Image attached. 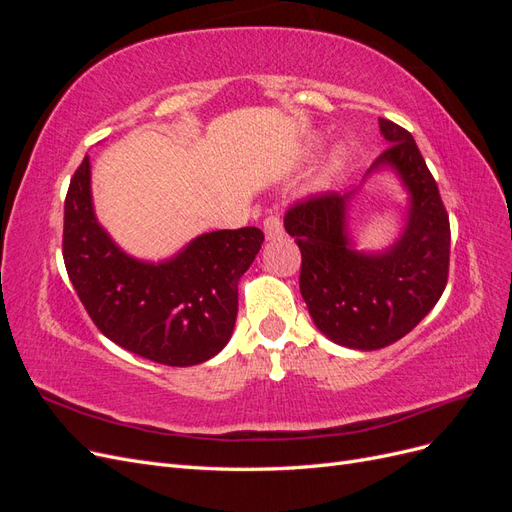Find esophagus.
Instances as JSON below:
<instances>
[{"instance_id": "obj_1", "label": "esophagus", "mask_w": 512, "mask_h": 512, "mask_svg": "<svg viewBox=\"0 0 512 512\" xmlns=\"http://www.w3.org/2000/svg\"><path fill=\"white\" fill-rule=\"evenodd\" d=\"M262 230H265V237L267 241H273L277 237H282L284 232V226H282V220L277 218V215H269V218L262 222Z\"/></svg>"}]
</instances>
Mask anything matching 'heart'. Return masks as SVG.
I'll list each match as a JSON object with an SVG mask.
<instances>
[{
    "label": "heart",
    "instance_id": "1",
    "mask_svg": "<svg viewBox=\"0 0 512 512\" xmlns=\"http://www.w3.org/2000/svg\"><path fill=\"white\" fill-rule=\"evenodd\" d=\"M344 166H346V151H344V149H333V153L329 156L327 164L322 166L320 181H322V183H331L339 173H342Z\"/></svg>",
    "mask_w": 512,
    "mask_h": 512
}]
</instances>
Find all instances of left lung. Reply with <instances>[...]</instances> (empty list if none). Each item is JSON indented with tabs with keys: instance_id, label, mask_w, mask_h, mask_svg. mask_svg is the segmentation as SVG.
I'll list each match as a JSON object with an SVG mask.
<instances>
[{
	"instance_id": "left-lung-1",
	"label": "left lung",
	"mask_w": 512,
	"mask_h": 512,
	"mask_svg": "<svg viewBox=\"0 0 512 512\" xmlns=\"http://www.w3.org/2000/svg\"><path fill=\"white\" fill-rule=\"evenodd\" d=\"M378 123L389 147L359 188L309 198L284 220L303 256L299 286L316 329L337 346L365 352L395 344L431 312L446 288L451 254L448 215L412 134L389 119ZM382 172L407 194L405 226L382 251H359L351 207L362 185Z\"/></svg>"
}]
</instances>
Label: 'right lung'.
I'll list each match as a JSON object with an SVG mask.
<instances>
[{
    "instance_id": "obj_1",
    "label": "right lung",
    "mask_w": 512,
    "mask_h": 512,
    "mask_svg": "<svg viewBox=\"0 0 512 512\" xmlns=\"http://www.w3.org/2000/svg\"><path fill=\"white\" fill-rule=\"evenodd\" d=\"M265 241L260 228L203 232L173 256L128 254L96 215L83 158L64 207V262L96 327L153 363L190 367L222 352L235 331L239 280Z\"/></svg>"
}]
</instances>
